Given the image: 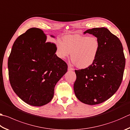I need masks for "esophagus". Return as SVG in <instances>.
Returning a JSON list of instances; mask_svg holds the SVG:
<instances>
[{
    "label": "esophagus",
    "instance_id": "34e87169",
    "mask_svg": "<svg viewBox=\"0 0 130 130\" xmlns=\"http://www.w3.org/2000/svg\"><path fill=\"white\" fill-rule=\"evenodd\" d=\"M68 70H74V69L70 67V65H68Z\"/></svg>",
    "mask_w": 130,
    "mask_h": 130
}]
</instances>
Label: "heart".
Masks as SVG:
<instances>
[{
  "label": "heart",
  "instance_id": "b5f03b06",
  "mask_svg": "<svg viewBox=\"0 0 130 130\" xmlns=\"http://www.w3.org/2000/svg\"><path fill=\"white\" fill-rule=\"evenodd\" d=\"M56 48L59 58L65 59L71 55L72 62L80 69H85L95 61L100 43L95 36L68 35L63 37V41L58 40Z\"/></svg>",
  "mask_w": 130,
  "mask_h": 130
}]
</instances>
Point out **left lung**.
Wrapping results in <instances>:
<instances>
[{
    "label": "left lung",
    "mask_w": 130,
    "mask_h": 130,
    "mask_svg": "<svg viewBox=\"0 0 130 130\" xmlns=\"http://www.w3.org/2000/svg\"><path fill=\"white\" fill-rule=\"evenodd\" d=\"M97 37L100 49L97 57L88 68L75 70V96L89 105L105 102L116 93L122 83L126 63L120 40L104 27L86 30Z\"/></svg>",
    "instance_id": "left-lung-1"
}]
</instances>
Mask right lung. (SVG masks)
Returning <instances> with one entry per match:
<instances>
[{
	"label": "right lung",
	"instance_id": "obj_1",
	"mask_svg": "<svg viewBox=\"0 0 130 130\" xmlns=\"http://www.w3.org/2000/svg\"><path fill=\"white\" fill-rule=\"evenodd\" d=\"M46 39L41 29L30 28L14 42L8 60L12 88L21 100L34 106L51 102L55 85L68 70L67 63L55 54L56 44Z\"/></svg>",
	"mask_w": 130,
	"mask_h": 130
}]
</instances>
